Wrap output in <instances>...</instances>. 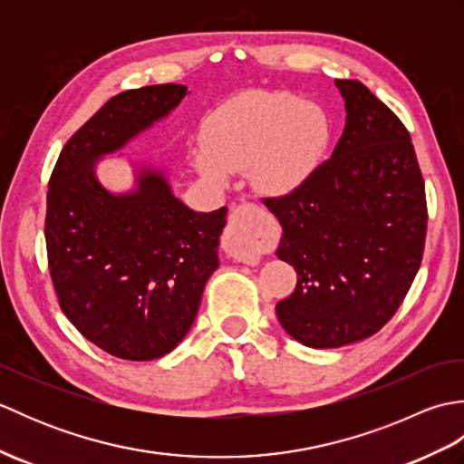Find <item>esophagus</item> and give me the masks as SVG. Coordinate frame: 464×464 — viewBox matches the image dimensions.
<instances>
[{
	"mask_svg": "<svg viewBox=\"0 0 464 464\" xmlns=\"http://www.w3.org/2000/svg\"><path fill=\"white\" fill-rule=\"evenodd\" d=\"M223 247L233 259L243 263H257L261 257V243L255 231L253 215L245 207H237L229 215V225H227L223 235Z\"/></svg>",
	"mask_w": 464,
	"mask_h": 464,
	"instance_id": "1",
	"label": "esophagus"
}]
</instances>
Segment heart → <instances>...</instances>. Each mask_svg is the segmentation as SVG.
<instances>
[{"label":"heart","instance_id":"obj_1","mask_svg":"<svg viewBox=\"0 0 464 464\" xmlns=\"http://www.w3.org/2000/svg\"><path fill=\"white\" fill-rule=\"evenodd\" d=\"M329 140V121L317 105L291 93L249 92L209 115L191 163L215 185L249 171L255 191L283 197L314 171Z\"/></svg>","mask_w":464,"mask_h":464}]
</instances>
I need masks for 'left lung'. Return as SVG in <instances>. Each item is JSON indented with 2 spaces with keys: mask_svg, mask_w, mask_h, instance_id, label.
<instances>
[{
  "mask_svg": "<svg viewBox=\"0 0 464 464\" xmlns=\"http://www.w3.org/2000/svg\"><path fill=\"white\" fill-rule=\"evenodd\" d=\"M344 130L293 193L265 199L283 237L277 257L297 287L277 303L281 327L313 349L377 333L405 299L427 235L425 181L407 127L357 80H334Z\"/></svg>",
  "mask_w": 464,
  "mask_h": 464,
  "instance_id": "obj_1",
  "label": "left lung"
}]
</instances>
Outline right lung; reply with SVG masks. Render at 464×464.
<instances>
[{
    "label": "right lung",
    "instance_id": "obj_1",
    "mask_svg": "<svg viewBox=\"0 0 464 464\" xmlns=\"http://www.w3.org/2000/svg\"><path fill=\"white\" fill-rule=\"evenodd\" d=\"M185 95V85L163 83L111 97L65 143L49 179L45 243L62 311L87 341L127 361L160 359L189 333L219 267L227 207L193 211L167 171L135 161L133 189L113 193L95 165Z\"/></svg>",
    "mask_w": 464,
    "mask_h": 464
}]
</instances>
